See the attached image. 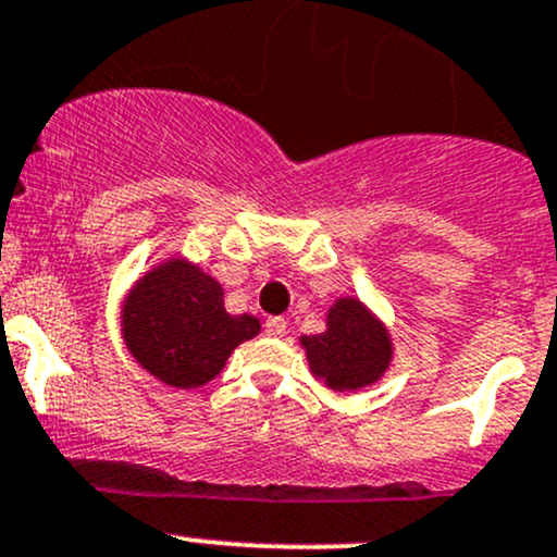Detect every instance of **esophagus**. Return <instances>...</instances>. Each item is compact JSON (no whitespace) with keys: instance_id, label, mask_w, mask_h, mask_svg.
I'll return each mask as SVG.
<instances>
[{"instance_id":"34e87169","label":"esophagus","mask_w":557,"mask_h":557,"mask_svg":"<svg viewBox=\"0 0 557 557\" xmlns=\"http://www.w3.org/2000/svg\"><path fill=\"white\" fill-rule=\"evenodd\" d=\"M267 333L274 335V338H283V335L288 333V320H285V317H269Z\"/></svg>"}]
</instances>
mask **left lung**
<instances>
[{"label": "left lung", "mask_w": 557, "mask_h": 557, "mask_svg": "<svg viewBox=\"0 0 557 557\" xmlns=\"http://www.w3.org/2000/svg\"><path fill=\"white\" fill-rule=\"evenodd\" d=\"M314 375L333 391H354L375 383L388 368L391 341L381 322L354 298H341L327 314V330L304 335Z\"/></svg>", "instance_id": "1"}]
</instances>
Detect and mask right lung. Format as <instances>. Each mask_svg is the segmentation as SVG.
<instances>
[{"mask_svg":"<svg viewBox=\"0 0 557 557\" xmlns=\"http://www.w3.org/2000/svg\"><path fill=\"white\" fill-rule=\"evenodd\" d=\"M256 333L259 320L227 314L222 285L187 261L150 272L124 307V338L134 359L174 388L213 381L235 346Z\"/></svg>","mask_w":557,"mask_h":557,"instance_id":"obj_1","label":"right lung"}]
</instances>
